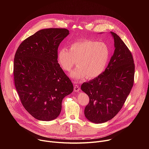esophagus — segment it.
Segmentation results:
<instances>
[{
	"label": "esophagus",
	"instance_id": "obj_1",
	"mask_svg": "<svg viewBox=\"0 0 149 149\" xmlns=\"http://www.w3.org/2000/svg\"><path fill=\"white\" fill-rule=\"evenodd\" d=\"M80 88L79 87V86H78V85H75L74 86V90L75 92H78L79 91Z\"/></svg>",
	"mask_w": 149,
	"mask_h": 149
}]
</instances>
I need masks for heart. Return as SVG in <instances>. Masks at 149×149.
<instances>
[{
    "instance_id": "obj_1",
    "label": "heart",
    "mask_w": 149,
    "mask_h": 149,
    "mask_svg": "<svg viewBox=\"0 0 149 149\" xmlns=\"http://www.w3.org/2000/svg\"><path fill=\"white\" fill-rule=\"evenodd\" d=\"M110 53L104 42L82 39L72 43L70 50L61 48L58 56L59 64L66 71H70L77 61L78 66L71 71L70 77L81 79L86 77L94 78L101 74L108 63Z\"/></svg>"
}]
</instances>
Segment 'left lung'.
I'll use <instances>...</instances> for the list:
<instances>
[{
    "label": "left lung",
    "instance_id": "left-lung-1",
    "mask_svg": "<svg viewBox=\"0 0 149 149\" xmlns=\"http://www.w3.org/2000/svg\"><path fill=\"white\" fill-rule=\"evenodd\" d=\"M114 52L105 71L97 77L84 82L81 88L89 97L84 110L86 117L102 123L118 114L133 86L135 66L130 51L114 32Z\"/></svg>",
    "mask_w": 149,
    "mask_h": 149
}]
</instances>
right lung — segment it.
Wrapping results in <instances>:
<instances>
[{
    "label": "right lung",
    "mask_w": 149,
    "mask_h": 149,
    "mask_svg": "<svg viewBox=\"0 0 149 149\" xmlns=\"http://www.w3.org/2000/svg\"><path fill=\"white\" fill-rule=\"evenodd\" d=\"M65 28L40 30L25 39L14 58L15 86L22 104L34 118L51 121L59 115L62 101L74 90L58 63V48L69 34Z\"/></svg>",
    "instance_id": "right-lung-1"
}]
</instances>
